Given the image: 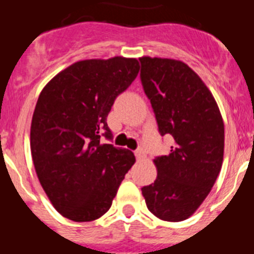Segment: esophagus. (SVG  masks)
Instances as JSON below:
<instances>
[{"label":"esophagus","instance_id":"obj_1","mask_svg":"<svg viewBox=\"0 0 254 254\" xmlns=\"http://www.w3.org/2000/svg\"><path fill=\"white\" fill-rule=\"evenodd\" d=\"M134 155H136V159H137V160H142V159L146 158V152H145V150H143L142 147H138V149L134 151Z\"/></svg>","mask_w":254,"mask_h":254}]
</instances>
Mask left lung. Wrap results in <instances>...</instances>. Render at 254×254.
I'll return each mask as SVG.
<instances>
[{
    "instance_id": "left-lung-1",
    "label": "left lung",
    "mask_w": 254,
    "mask_h": 254,
    "mask_svg": "<svg viewBox=\"0 0 254 254\" xmlns=\"http://www.w3.org/2000/svg\"><path fill=\"white\" fill-rule=\"evenodd\" d=\"M141 81L161 136L174 145L154 159L158 177L141 188L147 208L164 221H183L215 185L224 160V122L214 95L187 64L143 56Z\"/></svg>"
}]
</instances>
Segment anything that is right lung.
Returning <instances> with one entry per match:
<instances>
[{
	"label": "right lung",
	"instance_id": "1",
	"mask_svg": "<svg viewBox=\"0 0 254 254\" xmlns=\"http://www.w3.org/2000/svg\"><path fill=\"white\" fill-rule=\"evenodd\" d=\"M138 71L136 58L122 56L78 61L40 93L31 118V158L62 216L76 223L102 217L136 161L129 150L100 142V132L111 137L108 113Z\"/></svg>",
	"mask_w": 254,
	"mask_h": 254
}]
</instances>
